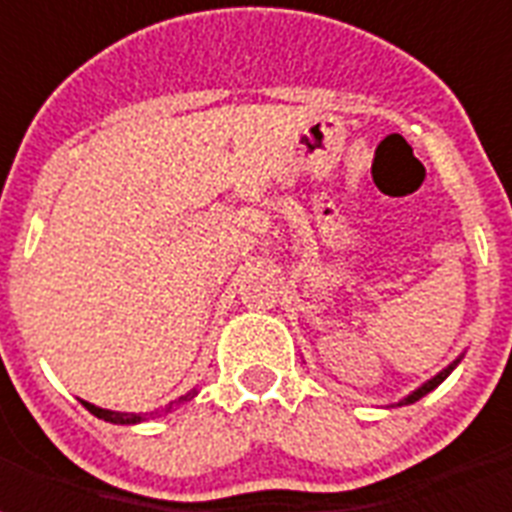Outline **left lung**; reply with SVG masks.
<instances>
[{
    "label": "left lung",
    "mask_w": 512,
    "mask_h": 512,
    "mask_svg": "<svg viewBox=\"0 0 512 512\" xmlns=\"http://www.w3.org/2000/svg\"><path fill=\"white\" fill-rule=\"evenodd\" d=\"M462 356H465V353H460V356L454 358L452 364H449V366H444V369H441V372H438V374H433V377H430L428 382H422L420 388H414L412 393H409V396H404V398H401V401H398L396 406H409V404H414V401H420L422 396H428L430 390H436L438 385H441V382H444L446 377H449V374L454 372V369H457V364H460V361H462Z\"/></svg>",
    "instance_id": "8db88e82"
}]
</instances>
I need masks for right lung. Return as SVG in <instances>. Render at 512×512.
<instances>
[{
  "label": "right lung",
  "mask_w": 512,
  "mask_h": 512,
  "mask_svg": "<svg viewBox=\"0 0 512 512\" xmlns=\"http://www.w3.org/2000/svg\"><path fill=\"white\" fill-rule=\"evenodd\" d=\"M193 396H196V390H188L185 396H180L177 401H172V404H180V401H191ZM172 404L164 406L162 412H172ZM82 406L90 414H95L98 420L114 422V425H138V422H146L148 417H154V412H151V414H135V412H114V409H100V406L90 404V401H82ZM156 414H159V412H156Z\"/></svg>",
  "instance_id": "1"
}]
</instances>
